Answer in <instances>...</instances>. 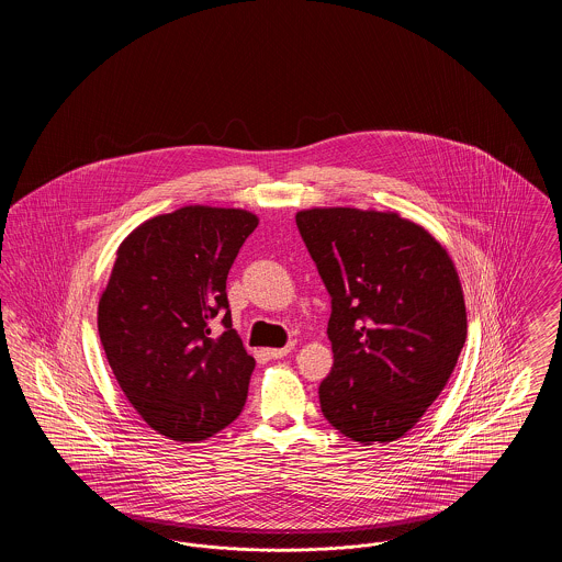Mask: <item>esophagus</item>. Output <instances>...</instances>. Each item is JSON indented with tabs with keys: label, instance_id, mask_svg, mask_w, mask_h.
<instances>
[{
	"label": "esophagus",
	"instance_id": "esophagus-1",
	"mask_svg": "<svg viewBox=\"0 0 562 562\" xmlns=\"http://www.w3.org/2000/svg\"><path fill=\"white\" fill-rule=\"evenodd\" d=\"M293 349L294 344H289V346H284V348L268 349V356L269 358H273V360H278V358H284V356H289Z\"/></svg>",
	"mask_w": 562,
	"mask_h": 562
}]
</instances>
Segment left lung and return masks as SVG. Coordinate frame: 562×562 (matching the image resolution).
<instances>
[{
  "instance_id": "1",
  "label": "left lung",
  "mask_w": 562,
  "mask_h": 562,
  "mask_svg": "<svg viewBox=\"0 0 562 562\" xmlns=\"http://www.w3.org/2000/svg\"><path fill=\"white\" fill-rule=\"evenodd\" d=\"M294 218L333 307L322 415L360 445L398 440L438 398L465 344L453 261L401 214L312 209Z\"/></svg>"
}]
</instances>
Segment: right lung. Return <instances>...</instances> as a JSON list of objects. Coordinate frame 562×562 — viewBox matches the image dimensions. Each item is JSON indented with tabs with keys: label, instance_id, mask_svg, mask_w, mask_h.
<instances>
[{
	"label": "right lung",
	"instance_id": "right-lung-1",
	"mask_svg": "<svg viewBox=\"0 0 562 562\" xmlns=\"http://www.w3.org/2000/svg\"><path fill=\"white\" fill-rule=\"evenodd\" d=\"M257 225L240 209L186 206L117 248L99 301L101 344L136 413L170 440H206L244 408L255 358L232 328L225 284Z\"/></svg>",
	"mask_w": 562,
	"mask_h": 562
}]
</instances>
